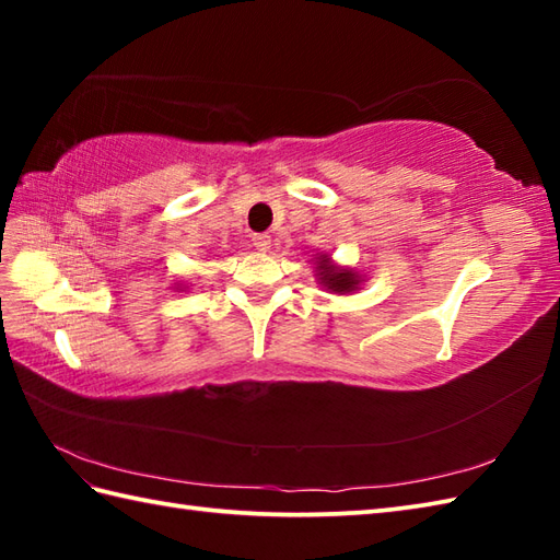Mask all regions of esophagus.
Wrapping results in <instances>:
<instances>
[{"mask_svg":"<svg viewBox=\"0 0 560 560\" xmlns=\"http://www.w3.org/2000/svg\"><path fill=\"white\" fill-rule=\"evenodd\" d=\"M253 245L259 249V253H269V247H271V235H267V233H259V235H255V237H253Z\"/></svg>","mask_w":560,"mask_h":560,"instance_id":"esophagus-1","label":"esophagus"}]
</instances>
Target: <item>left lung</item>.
Here are the masks:
<instances>
[{"label":"left lung","instance_id":"1","mask_svg":"<svg viewBox=\"0 0 560 560\" xmlns=\"http://www.w3.org/2000/svg\"><path fill=\"white\" fill-rule=\"evenodd\" d=\"M313 265H315L313 267L315 279L327 293L351 295L359 291L365 281L361 271H355L353 267L337 265L329 253H317V257H313Z\"/></svg>","mask_w":560,"mask_h":560}]
</instances>
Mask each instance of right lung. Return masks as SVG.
I'll return each instance as SVG.
<instances>
[{"label":"right lung","instance_id":"right-lung-1","mask_svg":"<svg viewBox=\"0 0 560 560\" xmlns=\"http://www.w3.org/2000/svg\"><path fill=\"white\" fill-rule=\"evenodd\" d=\"M173 291H177V293H180V291H187V283H185V281H177L175 287H173Z\"/></svg>","mask_w":560,"mask_h":560}]
</instances>
